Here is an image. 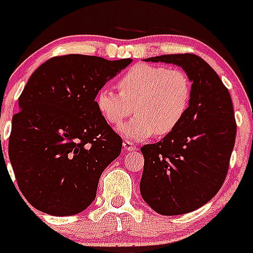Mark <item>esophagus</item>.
Here are the masks:
<instances>
[{"instance_id": "obj_1", "label": "esophagus", "mask_w": 253, "mask_h": 253, "mask_svg": "<svg viewBox=\"0 0 253 253\" xmlns=\"http://www.w3.org/2000/svg\"><path fill=\"white\" fill-rule=\"evenodd\" d=\"M123 148H124L125 151H135V149H137L133 143L129 142V140H125V142L123 143Z\"/></svg>"}]
</instances>
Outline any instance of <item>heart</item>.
<instances>
[{"label":"heart","instance_id":"1","mask_svg":"<svg viewBox=\"0 0 253 253\" xmlns=\"http://www.w3.org/2000/svg\"><path fill=\"white\" fill-rule=\"evenodd\" d=\"M120 92L101 87L96 93V106L109 124L119 125L123 137L144 140L152 134L166 135L175 130L189 110L193 86L189 76L180 69L138 64L120 77Z\"/></svg>","mask_w":253,"mask_h":253}]
</instances>
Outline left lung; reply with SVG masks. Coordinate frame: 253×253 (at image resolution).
Masks as SVG:
<instances>
[{
    "mask_svg": "<svg viewBox=\"0 0 253 253\" xmlns=\"http://www.w3.org/2000/svg\"><path fill=\"white\" fill-rule=\"evenodd\" d=\"M144 60L181 67L193 84L191 102L180 125L158 143L140 148L144 202L162 215L186 214L211 200L224 182L236 140L233 104L215 71L198 55Z\"/></svg>",
    "mask_w": 253,
    "mask_h": 253,
    "instance_id": "8db88e82",
    "label": "left lung"
}]
</instances>
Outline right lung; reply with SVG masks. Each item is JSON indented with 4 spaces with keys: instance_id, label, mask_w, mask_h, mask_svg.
Returning a JSON list of instances; mask_svg holds the SVG:
<instances>
[{
    "instance_id": "obj_1",
    "label": "right lung",
    "mask_w": 253,
    "mask_h": 253,
    "mask_svg": "<svg viewBox=\"0 0 253 253\" xmlns=\"http://www.w3.org/2000/svg\"><path fill=\"white\" fill-rule=\"evenodd\" d=\"M130 63L68 54L50 58L30 76L12 118L8 157L35 209L76 215L95 200L100 176L123 146L96 106V93Z\"/></svg>"
}]
</instances>
